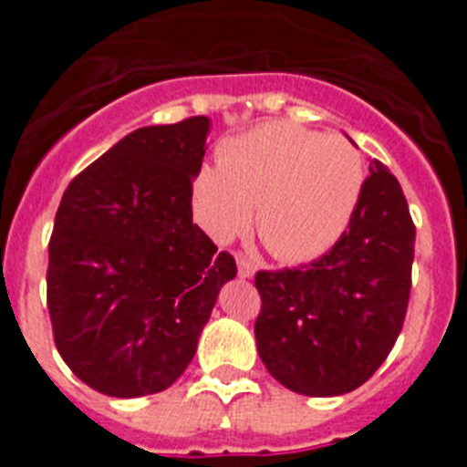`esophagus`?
<instances>
[{
	"label": "esophagus",
	"mask_w": 467,
	"mask_h": 467,
	"mask_svg": "<svg viewBox=\"0 0 467 467\" xmlns=\"http://www.w3.org/2000/svg\"><path fill=\"white\" fill-rule=\"evenodd\" d=\"M236 262H238V275H241V278H253L254 264L250 262L245 254H236Z\"/></svg>",
	"instance_id": "1"
}]
</instances>
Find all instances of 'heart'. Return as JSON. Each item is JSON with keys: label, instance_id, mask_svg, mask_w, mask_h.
I'll return each instance as SVG.
<instances>
[{"label": "heart", "instance_id": "heart-1", "mask_svg": "<svg viewBox=\"0 0 467 467\" xmlns=\"http://www.w3.org/2000/svg\"><path fill=\"white\" fill-rule=\"evenodd\" d=\"M365 184L353 142L292 123H264L222 150L220 168L193 177V213L214 241L254 226L280 262L323 254L348 224Z\"/></svg>", "mask_w": 467, "mask_h": 467}]
</instances>
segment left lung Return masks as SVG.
Wrapping results in <instances>:
<instances>
[{
	"label": "left lung",
	"mask_w": 467,
	"mask_h": 467,
	"mask_svg": "<svg viewBox=\"0 0 467 467\" xmlns=\"http://www.w3.org/2000/svg\"><path fill=\"white\" fill-rule=\"evenodd\" d=\"M416 226L395 175L374 159L339 241L311 264L257 271V350L275 381L332 398L377 372L402 329Z\"/></svg>",
	"instance_id": "obj_1"
}]
</instances>
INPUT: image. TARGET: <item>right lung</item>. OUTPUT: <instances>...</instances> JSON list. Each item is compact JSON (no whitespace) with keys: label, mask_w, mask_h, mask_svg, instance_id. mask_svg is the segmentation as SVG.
I'll return each instance as SVG.
<instances>
[{"label":"right lung","mask_w":467,"mask_h":467,"mask_svg":"<svg viewBox=\"0 0 467 467\" xmlns=\"http://www.w3.org/2000/svg\"><path fill=\"white\" fill-rule=\"evenodd\" d=\"M208 117L138 128L74 177L48 241L57 353L111 398L166 390L196 353L236 259L192 220Z\"/></svg>","instance_id":"right-lung-1"}]
</instances>
